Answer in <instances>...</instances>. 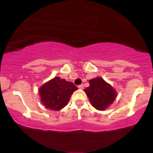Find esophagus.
<instances>
[{"mask_svg":"<svg viewBox=\"0 0 153 153\" xmlns=\"http://www.w3.org/2000/svg\"><path fill=\"white\" fill-rule=\"evenodd\" d=\"M78 88H79V89H83V88H84V85H78Z\"/></svg>","mask_w":153,"mask_h":153,"instance_id":"34e87169","label":"esophagus"}]
</instances>
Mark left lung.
Segmentation results:
<instances>
[{
	"label": "left lung",
	"instance_id": "left-lung-1",
	"mask_svg": "<svg viewBox=\"0 0 153 153\" xmlns=\"http://www.w3.org/2000/svg\"><path fill=\"white\" fill-rule=\"evenodd\" d=\"M89 85L84 90L89 101L95 108L99 111L106 109L114 102L117 91L103 78L97 77L89 80Z\"/></svg>",
	"mask_w": 153,
	"mask_h": 153
}]
</instances>
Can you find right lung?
<instances>
[{
    "label": "right lung",
    "instance_id": "1",
    "mask_svg": "<svg viewBox=\"0 0 153 153\" xmlns=\"http://www.w3.org/2000/svg\"><path fill=\"white\" fill-rule=\"evenodd\" d=\"M77 89L73 82L55 77L39 88V94L45 108L59 111L68 104L71 95Z\"/></svg>",
    "mask_w": 153,
    "mask_h": 153
}]
</instances>
